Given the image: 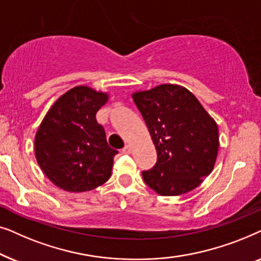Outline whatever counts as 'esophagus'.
I'll use <instances>...</instances> for the list:
<instances>
[{
    "instance_id": "obj_1",
    "label": "esophagus",
    "mask_w": 261,
    "mask_h": 261,
    "mask_svg": "<svg viewBox=\"0 0 261 261\" xmlns=\"http://www.w3.org/2000/svg\"><path fill=\"white\" fill-rule=\"evenodd\" d=\"M132 152V147L129 145H126L124 147L122 148V153H124V154H129V153Z\"/></svg>"
}]
</instances>
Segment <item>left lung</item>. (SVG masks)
Here are the masks:
<instances>
[{
  "instance_id": "1",
  "label": "left lung",
  "mask_w": 261,
  "mask_h": 261,
  "mask_svg": "<svg viewBox=\"0 0 261 261\" xmlns=\"http://www.w3.org/2000/svg\"><path fill=\"white\" fill-rule=\"evenodd\" d=\"M156 149L155 165L142 171L145 183L162 196L194 190L212 173L219 128L195 95L176 84L133 94Z\"/></svg>"
}]
</instances>
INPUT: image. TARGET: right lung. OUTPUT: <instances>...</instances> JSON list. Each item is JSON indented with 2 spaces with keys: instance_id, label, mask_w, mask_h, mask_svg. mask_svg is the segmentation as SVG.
<instances>
[{
  "instance_id": "1",
  "label": "right lung",
  "mask_w": 261,
  "mask_h": 261,
  "mask_svg": "<svg viewBox=\"0 0 261 261\" xmlns=\"http://www.w3.org/2000/svg\"><path fill=\"white\" fill-rule=\"evenodd\" d=\"M108 94L80 85L60 96L34 139L37 162L46 177L70 192L94 190L112 174L116 149L110 148L96 113Z\"/></svg>"
}]
</instances>
